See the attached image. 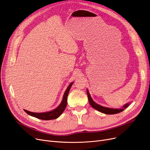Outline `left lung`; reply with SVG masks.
Returning a JSON list of instances; mask_svg holds the SVG:
<instances>
[{
	"mask_svg": "<svg viewBox=\"0 0 150 150\" xmlns=\"http://www.w3.org/2000/svg\"><path fill=\"white\" fill-rule=\"evenodd\" d=\"M86 91H87V95H88V101H89V103H90L91 106H92V108L98 110L99 112H101L104 114H115L119 113L122 111H123V110L128 107L130 104V103L125 104L122 106V108H119V109H114V108L104 107V106H101V105H99L94 101L93 100V99L90 95L88 90L86 89Z\"/></svg>",
	"mask_w": 150,
	"mask_h": 150,
	"instance_id": "left-lung-1",
	"label": "left lung"
}]
</instances>
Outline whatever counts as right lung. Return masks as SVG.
I'll return each instance as SVG.
<instances>
[{
	"label": "right lung",
	"mask_w": 150,
	"mask_h": 150,
	"mask_svg": "<svg viewBox=\"0 0 150 150\" xmlns=\"http://www.w3.org/2000/svg\"><path fill=\"white\" fill-rule=\"evenodd\" d=\"M73 83L74 82L72 81L71 83L69 84V85L68 86L67 88L64 93L62 102L60 103V104L59 105L58 107H57L54 110H51V111H49V112L38 113V112H30V111H28V110L24 109L25 112H26L28 115L33 116V117H35L36 118L40 119L41 120H52V119L58 118L59 116L63 113L64 110L65 109L67 104V96L69 95L70 89L71 88L72 85H73Z\"/></svg>",
	"instance_id": "obj_1"
}]
</instances>
